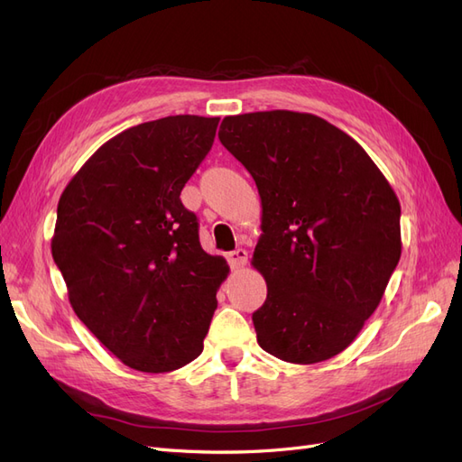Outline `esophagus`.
I'll list each match as a JSON object with an SVG mask.
<instances>
[{
  "instance_id": "34e87169",
  "label": "esophagus",
  "mask_w": 462,
  "mask_h": 462,
  "mask_svg": "<svg viewBox=\"0 0 462 462\" xmlns=\"http://www.w3.org/2000/svg\"><path fill=\"white\" fill-rule=\"evenodd\" d=\"M227 260H229V265L233 270H241L243 265L246 263V260H248V253L245 248H235L233 253H229L227 254Z\"/></svg>"
}]
</instances>
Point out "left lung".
<instances>
[{
    "mask_svg": "<svg viewBox=\"0 0 462 462\" xmlns=\"http://www.w3.org/2000/svg\"><path fill=\"white\" fill-rule=\"evenodd\" d=\"M219 141L253 175L262 235L253 265L268 297L258 345L316 365L351 345L401 258V204L355 138L312 114L229 116Z\"/></svg>",
    "mask_w": 462,
    "mask_h": 462,
    "instance_id": "left-lung-1",
    "label": "left lung"
}]
</instances>
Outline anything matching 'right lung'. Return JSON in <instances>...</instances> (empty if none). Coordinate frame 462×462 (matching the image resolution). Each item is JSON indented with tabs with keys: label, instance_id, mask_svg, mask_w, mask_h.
I'll return each instance as SVG.
<instances>
[{
	"label": "right lung",
	"instance_id": "1",
	"mask_svg": "<svg viewBox=\"0 0 462 462\" xmlns=\"http://www.w3.org/2000/svg\"><path fill=\"white\" fill-rule=\"evenodd\" d=\"M219 117L141 123L97 148L69 180L51 256L75 314L125 366L162 374L200 356L226 258L199 241L180 190Z\"/></svg>",
	"mask_w": 462,
	"mask_h": 462
}]
</instances>
